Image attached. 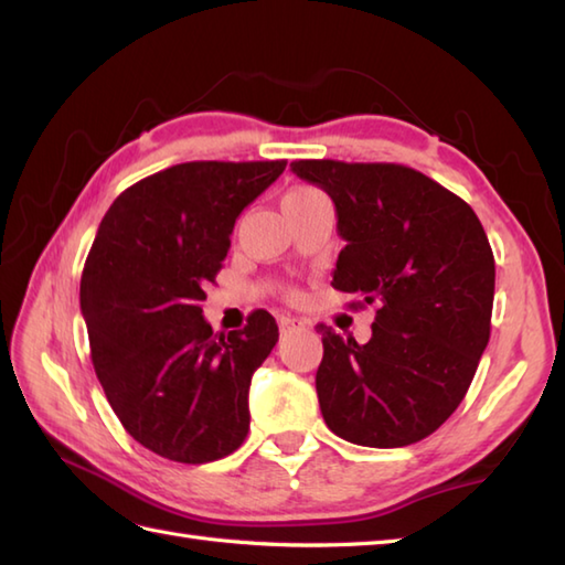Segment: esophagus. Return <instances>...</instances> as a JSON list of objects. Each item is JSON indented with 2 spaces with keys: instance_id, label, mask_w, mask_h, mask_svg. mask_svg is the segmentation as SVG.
<instances>
[{
  "instance_id": "34e87169",
  "label": "esophagus",
  "mask_w": 565,
  "mask_h": 565,
  "mask_svg": "<svg viewBox=\"0 0 565 565\" xmlns=\"http://www.w3.org/2000/svg\"><path fill=\"white\" fill-rule=\"evenodd\" d=\"M279 328H281V332L286 334V332H291V330H301L303 322L296 320V318H281V320H279Z\"/></svg>"
}]
</instances>
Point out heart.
<instances>
[{"instance_id":"heart-1","label":"heart","mask_w":565,"mask_h":565,"mask_svg":"<svg viewBox=\"0 0 565 565\" xmlns=\"http://www.w3.org/2000/svg\"><path fill=\"white\" fill-rule=\"evenodd\" d=\"M320 191L318 189H310V186H298V189H291L289 196H318Z\"/></svg>"}]
</instances>
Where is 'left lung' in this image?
<instances>
[{"label":"left lung","instance_id":"obj_1","mask_svg":"<svg viewBox=\"0 0 565 565\" xmlns=\"http://www.w3.org/2000/svg\"><path fill=\"white\" fill-rule=\"evenodd\" d=\"M328 191L344 249L332 286L376 303L371 340L322 332L318 401L334 435L393 449L429 437L471 386L490 340L495 259L473 209L391 162L296 160Z\"/></svg>","mask_w":565,"mask_h":565}]
</instances>
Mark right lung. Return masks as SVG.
Returning a JSON list of instances; mask_svg holds the SVG:
<instances>
[{
  "mask_svg": "<svg viewBox=\"0 0 565 565\" xmlns=\"http://www.w3.org/2000/svg\"><path fill=\"white\" fill-rule=\"evenodd\" d=\"M286 160L184 162L118 196L84 262L79 306L92 364L116 417L142 447L179 463L233 454L249 429L252 374L279 340L267 310L213 332L209 281L237 215Z\"/></svg>",
  "mask_w": 565,
  "mask_h": 565,
  "instance_id": "right-lung-1",
  "label": "right lung"
}]
</instances>
